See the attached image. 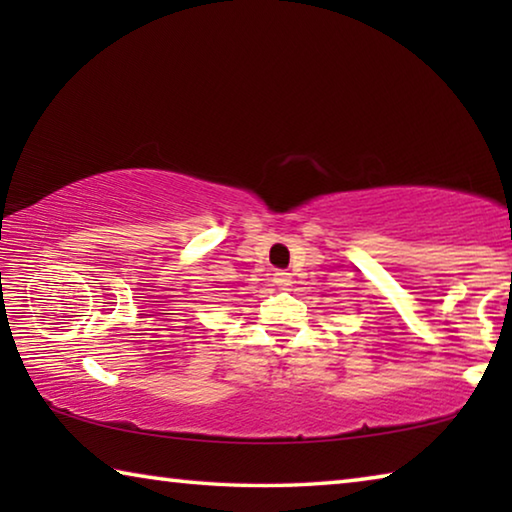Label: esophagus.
<instances>
[{
  "mask_svg": "<svg viewBox=\"0 0 512 512\" xmlns=\"http://www.w3.org/2000/svg\"><path fill=\"white\" fill-rule=\"evenodd\" d=\"M273 282L277 284V287H289L291 284V273H287V271H277V273H273Z\"/></svg>",
  "mask_w": 512,
  "mask_h": 512,
  "instance_id": "obj_1",
  "label": "esophagus"
}]
</instances>
